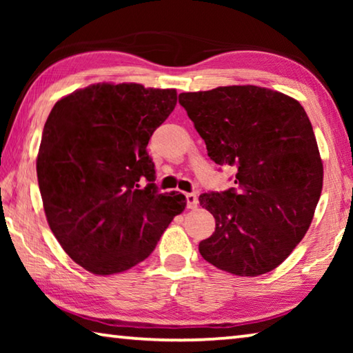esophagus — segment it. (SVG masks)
Listing matches in <instances>:
<instances>
[{
    "label": "esophagus",
    "instance_id": "34e87169",
    "mask_svg": "<svg viewBox=\"0 0 353 353\" xmlns=\"http://www.w3.org/2000/svg\"><path fill=\"white\" fill-rule=\"evenodd\" d=\"M185 199H187V208H191V210H194V208H198V205H199L198 194L187 193V194H185Z\"/></svg>",
    "mask_w": 353,
    "mask_h": 353
}]
</instances>
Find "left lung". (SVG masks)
Listing matches in <instances>:
<instances>
[{"instance_id":"obj_1","label":"left lung","mask_w":353,"mask_h":353,"mask_svg":"<svg viewBox=\"0 0 353 353\" xmlns=\"http://www.w3.org/2000/svg\"><path fill=\"white\" fill-rule=\"evenodd\" d=\"M208 157L235 166V188L199 196L216 229L199 243L218 270L255 277L277 268L305 236L322 191L321 155L303 107L255 85L181 93Z\"/></svg>"}]
</instances>
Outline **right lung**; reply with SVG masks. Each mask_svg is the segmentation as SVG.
Here are the masks:
<instances>
[{
	"label": "right lung",
	"instance_id": "obj_1",
	"mask_svg": "<svg viewBox=\"0 0 353 353\" xmlns=\"http://www.w3.org/2000/svg\"><path fill=\"white\" fill-rule=\"evenodd\" d=\"M176 103L172 88L97 83L52 107L39 149V188L52 234L87 271L110 276L139 265L183 212V194L159 193L146 149Z\"/></svg>",
	"mask_w": 353,
	"mask_h": 353
}]
</instances>
